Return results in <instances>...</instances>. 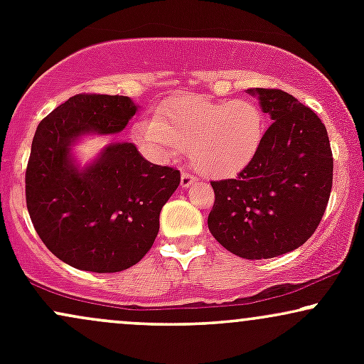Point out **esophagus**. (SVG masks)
<instances>
[{"label":"esophagus","mask_w":364,"mask_h":364,"mask_svg":"<svg viewBox=\"0 0 364 364\" xmlns=\"http://www.w3.org/2000/svg\"><path fill=\"white\" fill-rule=\"evenodd\" d=\"M196 183V176L195 174L188 173V171H183L181 173V188H190Z\"/></svg>","instance_id":"1"}]
</instances>
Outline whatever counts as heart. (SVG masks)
<instances>
[{"mask_svg": "<svg viewBox=\"0 0 364 364\" xmlns=\"http://www.w3.org/2000/svg\"><path fill=\"white\" fill-rule=\"evenodd\" d=\"M265 129V114L250 99L219 102L186 94L162 104L156 118L139 121L135 135L152 156L169 157L188 150L200 174L224 178L252 161Z\"/></svg>", "mask_w": 364, "mask_h": 364, "instance_id": "1", "label": "heart"}]
</instances>
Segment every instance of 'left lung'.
<instances>
[{
	"label": "left lung",
	"instance_id": "left-lung-1",
	"mask_svg": "<svg viewBox=\"0 0 364 364\" xmlns=\"http://www.w3.org/2000/svg\"><path fill=\"white\" fill-rule=\"evenodd\" d=\"M269 112L260 147L236 178L210 181L215 202L212 236L248 260L299 248L318 228L330 190L333 157L321 119L287 92L250 89Z\"/></svg>",
	"mask_w": 364,
	"mask_h": 364
}]
</instances>
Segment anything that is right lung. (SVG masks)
Wrapping results in <instances>:
<instances>
[{
    "label": "right lung",
    "instance_id": "1",
    "mask_svg": "<svg viewBox=\"0 0 364 364\" xmlns=\"http://www.w3.org/2000/svg\"><path fill=\"white\" fill-rule=\"evenodd\" d=\"M136 112L124 95L77 94L41 121L25 171V200L37 235L60 260L89 272H121L152 248L159 215L179 186L176 168L112 144L78 169L70 145L85 133H118Z\"/></svg>",
    "mask_w": 364,
    "mask_h": 364
}]
</instances>
